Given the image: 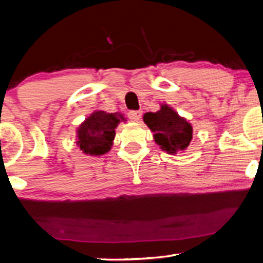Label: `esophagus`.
I'll list each match as a JSON object with an SVG mask.
<instances>
[{"label": "esophagus", "instance_id": "1", "mask_svg": "<svg viewBox=\"0 0 263 263\" xmlns=\"http://www.w3.org/2000/svg\"><path fill=\"white\" fill-rule=\"evenodd\" d=\"M141 116H142V111H139V110H132L128 112V118H130V121L132 122H139Z\"/></svg>", "mask_w": 263, "mask_h": 263}]
</instances>
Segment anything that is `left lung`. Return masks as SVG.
Segmentation results:
<instances>
[{
	"mask_svg": "<svg viewBox=\"0 0 263 263\" xmlns=\"http://www.w3.org/2000/svg\"><path fill=\"white\" fill-rule=\"evenodd\" d=\"M144 122L154 135V141L168 154L183 152L193 139V126L167 104L157 112H146Z\"/></svg>",
	"mask_w": 263,
	"mask_h": 263,
	"instance_id": "8db88e82",
	"label": "left lung"
}]
</instances>
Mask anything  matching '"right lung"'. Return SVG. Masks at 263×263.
Wrapping results in <instances>:
<instances>
[{"instance_id":"obj_1","label":"right lung","mask_w":263,"mask_h":263,"mask_svg":"<svg viewBox=\"0 0 263 263\" xmlns=\"http://www.w3.org/2000/svg\"><path fill=\"white\" fill-rule=\"evenodd\" d=\"M126 118L122 114H108L105 111H94L77 130V145L82 153L91 157H100L108 153L114 144L116 127Z\"/></svg>"}]
</instances>
